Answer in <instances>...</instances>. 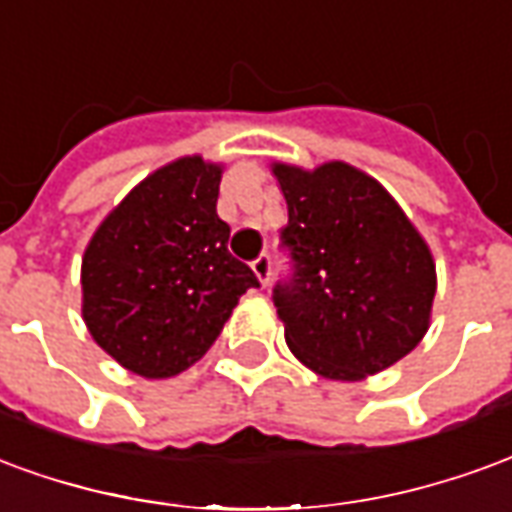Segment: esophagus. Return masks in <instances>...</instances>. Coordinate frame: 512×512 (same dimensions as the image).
Returning <instances> with one entry per match:
<instances>
[{
	"mask_svg": "<svg viewBox=\"0 0 512 512\" xmlns=\"http://www.w3.org/2000/svg\"><path fill=\"white\" fill-rule=\"evenodd\" d=\"M251 267H253V272H256V278H259V281L267 286L272 278V256L270 253H261L259 259H253Z\"/></svg>",
	"mask_w": 512,
	"mask_h": 512,
	"instance_id": "34e87169",
	"label": "esophagus"
}]
</instances>
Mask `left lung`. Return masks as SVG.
<instances>
[{"label": "left lung", "instance_id": "1", "mask_svg": "<svg viewBox=\"0 0 512 512\" xmlns=\"http://www.w3.org/2000/svg\"><path fill=\"white\" fill-rule=\"evenodd\" d=\"M289 272L272 289L286 343L330 379L379 374L428 330L434 259L390 193L346 163L275 166Z\"/></svg>", "mask_w": 512, "mask_h": 512}]
</instances>
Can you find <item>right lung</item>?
<instances>
[{
    "mask_svg": "<svg viewBox=\"0 0 512 512\" xmlns=\"http://www.w3.org/2000/svg\"><path fill=\"white\" fill-rule=\"evenodd\" d=\"M220 169L182 158L155 171L95 231L81 264L84 322L117 363L166 379L201 360L256 272L229 253Z\"/></svg>",
    "mask_w": 512,
    "mask_h": 512,
    "instance_id": "obj_1",
    "label": "right lung"
}]
</instances>
